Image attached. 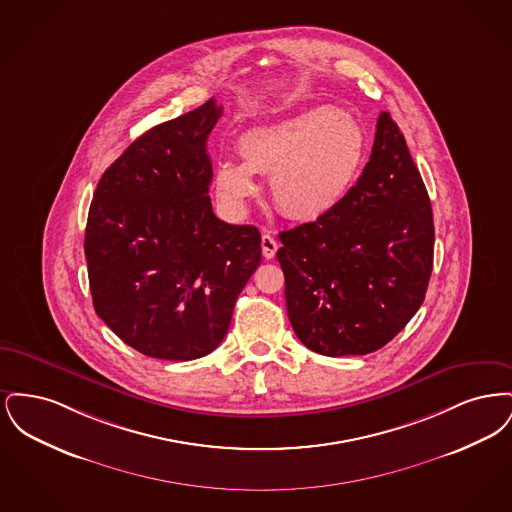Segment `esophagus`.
Returning a JSON list of instances; mask_svg holds the SVG:
<instances>
[{"label": "esophagus", "instance_id": "34e87169", "mask_svg": "<svg viewBox=\"0 0 512 512\" xmlns=\"http://www.w3.org/2000/svg\"><path fill=\"white\" fill-rule=\"evenodd\" d=\"M261 249H263V257H265V259H272V257L276 255L278 242H276V238H274L270 232L263 234V238H261Z\"/></svg>", "mask_w": 512, "mask_h": 512}]
</instances>
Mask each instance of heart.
I'll use <instances>...</instances> for the list:
<instances>
[{
  "label": "heart",
  "instance_id": "1",
  "mask_svg": "<svg viewBox=\"0 0 512 512\" xmlns=\"http://www.w3.org/2000/svg\"><path fill=\"white\" fill-rule=\"evenodd\" d=\"M238 151L242 161L222 159L215 169V188L228 209L244 211L257 194L253 174H261L270 178L274 205L286 217L317 220L357 184L368 136L341 109L322 105L245 132Z\"/></svg>",
  "mask_w": 512,
  "mask_h": 512
}]
</instances>
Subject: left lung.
I'll list each match as a JSON object with an SVG mask.
<instances>
[{
    "label": "left lung",
    "instance_id": "left-lung-1",
    "mask_svg": "<svg viewBox=\"0 0 512 512\" xmlns=\"http://www.w3.org/2000/svg\"><path fill=\"white\" fill-rule=\"evenodd\" d=\"M278 238L288 317L305 347L366 355L407 326L432 274L434 217L390 113H380L370 161L349 195Z\"/></svg>",
    "mask_w": 512,
    "mask_h": 512
}]
</instances>
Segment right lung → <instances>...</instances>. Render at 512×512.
I'll return each mask as SVG.
<instances>
[{
    "label": "right lung",
    "mask_w": 512,
    "mask_h": 512,
    "mask_svg": "<svg viewBox=\"0 0 512 512\" xmlns=\"http://www.w3.org/2000/svg\"><path fill=\"white\" fill-rule=\"evenodd\" d=\"M222 115L209 99L149 128L103 172L84 253L98 317L142 355L192 361L224 340L261 265L255 226L217 219L207 140Z\"/></svg>",
    "instance_id": "right-lung-1"
}]
</instances>
